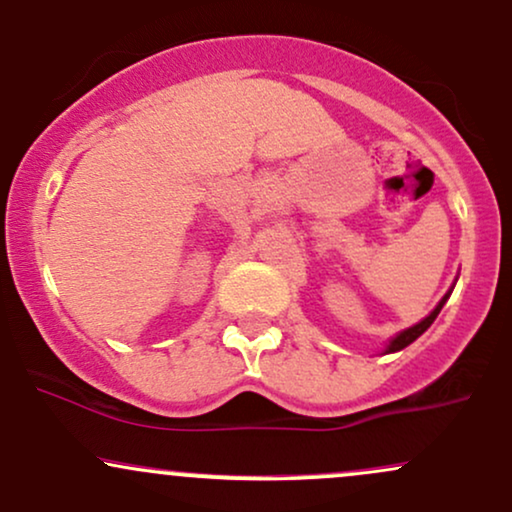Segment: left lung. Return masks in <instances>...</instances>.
<instances>
[{"label":"left lung","instance_id":"1","mask_svg":"<svg viewBox=\"0 0 512 512\" xmlns=\"http://www.w3.org/2000/svg\"><path fill=\"white\" fill-rule=\"evenodd\" d=\"M447 297H450V295H445V297H442V300H440V304H438V307H435V309H433V312H430L426 319H423V321H418V324H416V326H411V329L401 331V333H399V336H396V338H394V341H392V343H389L387 353H396V350L406 348V346H409V343H413V341H416V338H418V336H421V333H423V331H426L430 324H433V321H435V317H438V314H440V309H442V304H445V302H447Z\"/></svg>","mask_w":512,"mask_h":512}]
</instances>
